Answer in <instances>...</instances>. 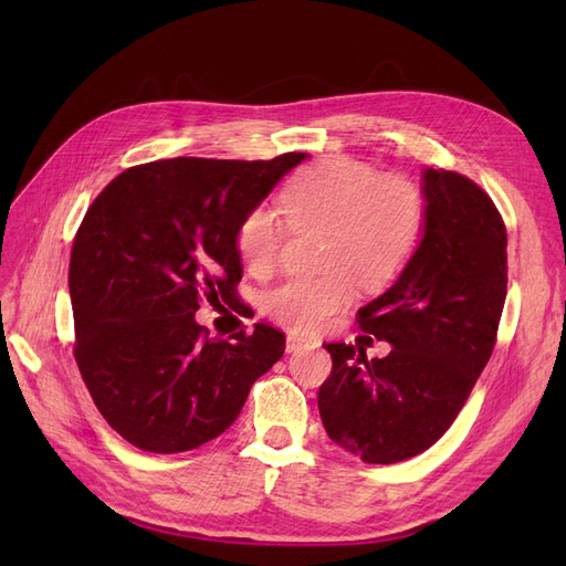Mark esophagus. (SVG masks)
<instances>
[{
	"label": "esophagus",
	"instance_id": "obj_1",
	"mask_svg": "<svg viewBox=\"0 0 566 566\" xmlns=\"http://www.w3.org/2000/svg\"><path fill=\"white\" fill-rule=\"evenodd\" d=\"M318 347V342L304 337V335H297V333H287V339H285V349L287 352H300V349H314Z\"/></svg>",
	"mask_w": 566,
	"mask_h": 566
}]
</instances>
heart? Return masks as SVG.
<instances>
[{
    "label": "heart",
    "instance_id": "1",
    "mask_svg": "<svg viewBox=\"0 0 566 566\" xmlns=\"http://www.w3.org/2000/svg\"><path fill=\"white\" fill-rule=\"evenodd\" d=\"M281 212L293 231H325L321 264L328 271L283 283L269 295L266 312L285 328L316 333L349 306L356 283L375 290L399 276L418 248L424 200L406 177L331 156L283 186ZM235 245L252 276H271L283 256V221L266 208L250 210L238 224Z\"/></svg>",
    "mask_w": 566,
    "mask_h": 566
}]
</instances>
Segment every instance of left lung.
<instances>
[{
	"instance_id": "1",
	"label": "left lung",
	"mask_w": 566,
	"mask_h": 566,
	"mask_svg": "<svg viewBox=\"0 0 566 566\" xmlns=\"http://www.w3.org/2000/svg\"><path fill=\"white\" fill-rule=\"evenodd\" d=\"M420 243L358 328L391 345H323L331 378L318 389L328 437L364 462L413 458L453 424L489 364L507 295V233L493 200L468 177L427 167Z\"/></svg>"
}]
</instances>
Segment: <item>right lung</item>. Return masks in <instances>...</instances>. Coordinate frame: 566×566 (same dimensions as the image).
Segmentation results:
<instances>
[{
    "instance_id": "add662e5",
    "label": "right lung",
    "mask_w": 566,
    "mask_h": 566,
    "mask_svg": "<svg viewBox=\"0 0 566 566\" xmlns=\"http://www.w3.org/2000/svg\"><path fill=\"white\" fill-rule=\"evenodd\" d=\"M302 160L136 165L84 214L67 271L75 361L101 416L136 449L181 453L219 437L283 356L271 325L212 339L196 312L202 300L241 304L238 224Z\"/></svg>"
}]
</instances>
